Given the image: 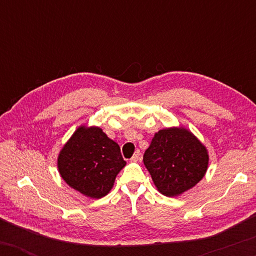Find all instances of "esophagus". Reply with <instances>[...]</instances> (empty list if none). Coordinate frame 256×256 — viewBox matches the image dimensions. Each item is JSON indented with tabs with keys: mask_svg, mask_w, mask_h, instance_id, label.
Listing matches in <instances>:
<instances>
[{
	"mask_svg": "<svg viewBox=\"0 0 256 256\" xmlns=\"http://www.w3.org/2000/svg\"><path fill=\"white\" fill-rule=\"evenodd\" d=\"M140 160H141V152H140L138 150H136L135 154H134V155H132V157L130 158V162L136 163V162H138Z\"/></svg>",
	"mask_w": 256,
	"mask_h": 256,
	"instance_id": "esophagus-1",
	"label": "esophagus"
}]
</instances>
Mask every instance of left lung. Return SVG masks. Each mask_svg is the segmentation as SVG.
<instances>
[{
    "label": "left lung",
    "instance_id": "8db88e82",
    "mask_svg": "<svg viewBox=\"0 0 256 256\" xmlns=\"http://www.w3.org/2000/svg\"><path fill=\"white\" fill-rule=\"evenodd\" d=\"M206 146L184 127L160 129L143 155L154 184L166 197H177L204 178L208 168Z\"/></svg>",
    "mask_w": 256,
    "mask_h": 256
}]
</instances>
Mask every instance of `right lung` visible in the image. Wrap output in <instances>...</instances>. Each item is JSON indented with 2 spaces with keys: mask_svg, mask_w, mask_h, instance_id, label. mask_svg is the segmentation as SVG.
Here are the masks:
<instances>
[{
  "mask_svg": "<svg viewBox=\"0 0 256 256\" xmlns=\"http://www.w3.org/2000/svg\"><path fill=\"white\" fill-rule=\"evenodd\" d=\"M124 166L118 143L96 126L76 128L57 160L58 171L66 184L92 199L110 194Z\"/></svg>",
  "mask_w": 256,
  "mask_h": 256,
  "instance_id": "right-lung-1",
  "label": "right lung"
}]
</instances>
